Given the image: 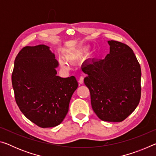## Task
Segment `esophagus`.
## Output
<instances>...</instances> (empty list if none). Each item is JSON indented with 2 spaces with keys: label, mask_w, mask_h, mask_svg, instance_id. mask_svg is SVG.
Listing matches in <instances>:
<instances>
[{
  "label": "esophagus",
  "mask_w": 156,
  "mask_h": 156,
  "mask_svg": "<svg viewBox=\"0 0 156 156\" xmlns=\"http://www.w3.org/2000/svg\"><path fill=\"white\" fill-rule=\"evenodd\" d=\"M78 83L81 84H83V83H84V77H83V76H80V78H79V80H78Z\"/></svg>",
  "instance_id": "1"
}]
</instances>
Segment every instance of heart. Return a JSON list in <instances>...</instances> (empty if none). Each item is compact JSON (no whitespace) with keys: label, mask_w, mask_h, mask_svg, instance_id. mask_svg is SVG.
Segmentation results:
<instances>
[{"label":"heart","mask_w":156,"mask_h":156,"mask_svg":"<svg viewBox=\"0 0 156 156\" xmlns=\"http://www.w3.org/2000/svg\"><path fill=\"white\" fill-rule=\"evenodd\" d=\"M84 51H85V50H84ZM60 63H61V65L63 66V67H65V66H66V64H65V62H63V61H60Z\"/></svg>","instance_id":"heart-1"}]
</instances>
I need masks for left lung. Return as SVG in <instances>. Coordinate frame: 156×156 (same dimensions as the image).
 Masks as SVG:
<instances>
[{
	"label": "left lung",
	"mask_w": 156,
	"mask_h": 156,
	"mask_svg": "<svg viewBox=\"0 0 156 156\" xmlns=\"http://www.w3.org/2000/svg\"><path fill=\"white\" fill-rule=\"evenodd\" d=\"M109 54L82 70L94 112L100 120L122 122L136 109L141 96V69L130 47L109 41Z\"/></svg>",
	"instance_id": "obj_1"
}]
</instances>
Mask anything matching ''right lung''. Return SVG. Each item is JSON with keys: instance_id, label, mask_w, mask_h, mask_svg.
Returning <instances> with one entry per match:
<instances>
[{"instance_id": "right-lung-1", "label": "right lung", "mask_w": 156, "mask_h": 156, "mask_svg": "<svg viewBox=\"0 0 156 156\" xmlns=\"http://www.w3.org/2000/svg\"><path fill=\"white\" fill-rule=\"evenodd\" d=\"M58 62L48 46L23 47L12 75L16 104L27 119L42 128L61 123L78 84L74 76H56Z\"/></svg>"}]
</instances>
